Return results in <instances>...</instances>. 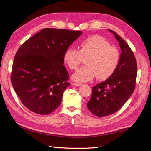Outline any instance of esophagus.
<instances>
[{
	"label": "esophagus",
	"mask_w": 151,
	"mask_h": 151,
	"mask_svg": "<svg viewBox=\"0 0 151 151\" xmlns=\"http://www.w3.org/2000/svg\"><path fill=\"white\" fill-rule=\"evenodd\" d=\"M72 85H73V86H81V83H72Z\"/></svg>",
	"instance_id": "1"
}]
</instances>
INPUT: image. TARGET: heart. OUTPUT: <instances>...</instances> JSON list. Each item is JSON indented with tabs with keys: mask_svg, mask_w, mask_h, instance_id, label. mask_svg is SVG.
Masks as SVG:
<instances>
[{
	"mask_svg": "<svg viewBox=\"0 0 151 151\" xmlns=\"http://www.w3.org/2000/svg\"><path fill=\"white\" fill-rule=\"evenodd\" d=\"M83 58H86V66L81 68L72 76L73 80L86 82L97 76L99 80L110 78L118 67L120 53L105 38L93 35L84 38L79 43V50L69 47L63 54V60L72 70L78 68Z\"/></svg>",
	"mask_w": 151,
	"mask_h": 151,
	"instance_id": "1",
	"label": "heart"
}]
</instances>
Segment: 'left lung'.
<instances>
[{"mask_svg":"<svg viewBox=\"0 0 151 151\" xmlns=\"http://www.w3.org/2000/svg\"><path fill=\"white\" fill-rule=\"evenodd\" d=\"M109 31L119 42L122 52L119 66L113 74L92 88L87 107L98 117H104L118 111L133 94L137 79V64L133 51L115 31Z\"/></svg>","mask_w":151,"mask_h":151,"instance_id":"8db88e82","label":"left lung"}]
</instances>
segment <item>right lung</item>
Masks as SVG:
<instances>
[{
    "label": "right lung",
    "instance_id": "obj_1",
    "mask_svg": "<svg viewBox=\"0 0 151 151\" xmlns=\"http://www.w3.org/2000/svg\"><path fill=\"white\" fill-rule=\"evenodd\" d=\"M79 31L45 28L26 40L14 56L11 81L22 104L32 112L47 115L61 104L70 84L63 65L66 49Z\"/></svg>",
    "mask_w": 151,
    "mask_h": 151
}]
</instances>
